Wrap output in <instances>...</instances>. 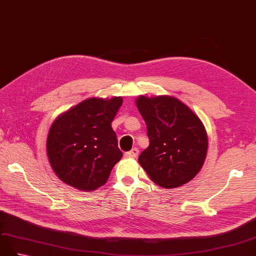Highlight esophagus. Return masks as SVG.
Segmentation results:
<instances>
[{
  "mask_svg": "<svg viewBox=\"0 0 256 256\" xmlns=\"http://www.w3.org/2000/svg\"><path fill=\"white\" fill-rule=\"evenodd\" d=\"M138 155V148H133L132 150H130L128 152H126V157L128 158H136Z\"/></svg>",
  "mask_w": 256,
  "mask_h": 256,
  "instance_id": "1",
  "label": "esophagus"
}]
</instances>
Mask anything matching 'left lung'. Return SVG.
<instances>
[{
  "label": "left lung",
  "instance_id": "1",
  "mask_svg": "<svg viewBox=\"0 0 256 256\" xmlns=\"http://www.w3.org/2000/svg\"><path fill=\"white\" fill-rule=\"evenodd\" d=\"M136 106L147 126L150 146L140 164L158 186L172 188L191 181L203 167L208 140L203 123L174 97L140 96Z\"/></svg>",
  "mask_w": 256,
  "mask_h": 256
}]
</instances>
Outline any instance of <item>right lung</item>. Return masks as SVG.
<instances>
[{
	"instance_id": "1",
	"label": "right lung",
	"mask_w": 256,
	"mask_h": 256,
	"mask_svg": "<svg viewBox=\"0 0 256 256\" xmlns=\"http://www.w3.org/2000/svg\"><path fill=\"white\" fill-rule=\"evenodd\" d=\"M122 102L121 97L87 99L53 122L46 152L53 171L63 182L92 191L108 181L123 156L111 126Z\"/></svg>"
}]
</instances>
